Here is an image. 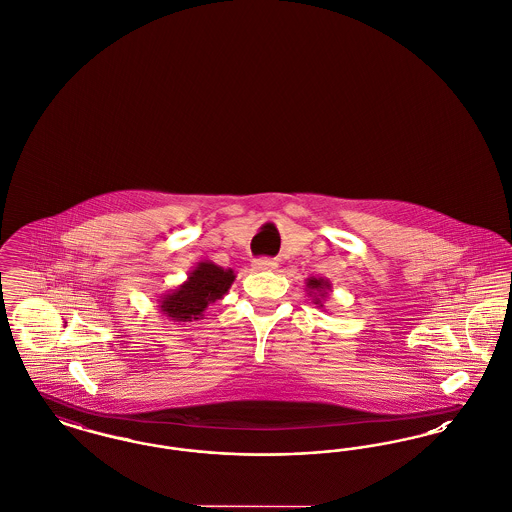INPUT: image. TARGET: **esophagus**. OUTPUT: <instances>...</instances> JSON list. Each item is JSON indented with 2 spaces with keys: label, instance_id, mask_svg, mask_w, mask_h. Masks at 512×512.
I'll return each mask as SVG.
<instances>
[{
  "label": "esophagus",
  "instance_id": "34e87169",
  "mask_svg": "<svg viewBox=\"0 0 512 512\" xmlns=\"http://www.w3.org/2000/svg\"><path fill=\"white\" fill-rule=\"evenodd\" d=\"M251 267L255 268V270H261V272H267V270H276L278 263L274 259H255L251 263Z\"/></svg>",
  "mask_w": 512,
  "mask_h": 512
}]
</instances>
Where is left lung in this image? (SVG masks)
Returning a JSON list of instances; mask_svg holds the SVG:
<instances>
[{"instance_id":"1","label":"left lung","mask_w":512,"mask_h":512,"mask_svg":"<svg viewBox=\"0 0 512 512\" xmlns=\"http://www.w3.org/2000/svg\"><path fill=\"white\" fill-rule=\"evenodd\" d=\"M305 284H307V293L313 297V303L318 305V309H324V301H326L328 293L332 292L330 280L311 276V278H307Z\"/></svg>"}]
</instances>
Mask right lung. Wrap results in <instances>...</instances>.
<instances>
[{
	"label": "right lung",
	"mask_w": 512,
	"mask_h": 512,
	"mask_svg": "<svg viewBox=\"0 0 512 512\" xmlns=\"http://www.w3.org/2000/svg\"><path fill=\"white\" fill-rule=\"evenodd\" d=\"M236 274L232 268H222L211 261L197 263L186 282L171 292L163 293L159 301V311L174 324H188L205 317L211 303L222 299L234 284Z\"/></svg>",
	"instance_id": "right-lung-1"
}]
</instances>
